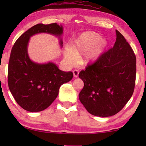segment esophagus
I'll return each instance as SVG.
<instances>
[{
    "label": "esophagus",
    "instance_id": "34e87169",
    "mask_svg": "<svg viewBox=\"0 0 146 146\" xmlns=\"http://www.w3.org/2000/svg\"><path fill=\"white\" fill-rule=\"evenodd\" d=\"M73 74H74V77L77 78L78 76L79 71L78 70H73Z\"/></svg>",
    "mask_w": 146,
    "mask_h": 146
}]
</instances>
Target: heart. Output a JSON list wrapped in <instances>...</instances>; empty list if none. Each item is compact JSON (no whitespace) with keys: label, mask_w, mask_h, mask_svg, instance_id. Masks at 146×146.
<instances>
[{"label":"heart","mask_w":146,"mask_h":146,"mask_svg":"<svg viewBox=\"0 0 146 146\" xmlns=\"http://www.w3.org/2000/svg\"><path fill=\"white\" fill-rule=\"evenodd\" d=\"M107 42L100 35L95 32H86L81 34L72 42L70 49L66 50L64 56L70 64L85 54L81 63L87 66L96 62L102 54Z\"/></svg>","instance_id":"b5f03b06"}]
</instances>
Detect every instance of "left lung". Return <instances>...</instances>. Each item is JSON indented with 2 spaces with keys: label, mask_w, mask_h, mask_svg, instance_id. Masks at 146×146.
<instances>
[{
  "label": "left lung",
  "mask_w": 146,
  "mask_h": 146,
  "mask_svg": "<svg viewBox=\"0 0 146 146\" xmlns=\"http://www.w3.org/2000/svg\"><path fill=\"white\" fill-rule=\"evenodd\" d=\"M114 46L79 74L84 88L81 103L99 117L116 114L131 98L135 87L136 58L123 35L115 31Z\"/></svg>",
  "instance_id": "left-lung-1"
}]
</instances>
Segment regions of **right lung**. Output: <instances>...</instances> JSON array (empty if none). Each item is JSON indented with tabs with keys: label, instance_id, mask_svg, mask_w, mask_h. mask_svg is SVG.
I'll return each instance as SVG.
<instances>
[{
	"label": "right lung",
	"instance_id": "1",
	"mask_svg": "<svg viewBox=\"0 0 146 146\" xmlns=\"http://www.w3.org/2000/svg\"><path fill=\"white\" fill-rule=\"evenodd\" d=\"M40 33L58 37L60 47H62V25L38 24L16 41L12 48L8 69L10 91L18 104L31 112L46 109L56 98L60 87L73 78L72 72L62 71L52 62L40 64L31 60L28 54L30 38Z\"/></svg>",
	"mask_w": 146,
	"mask_h": 146
}]
</instances>
